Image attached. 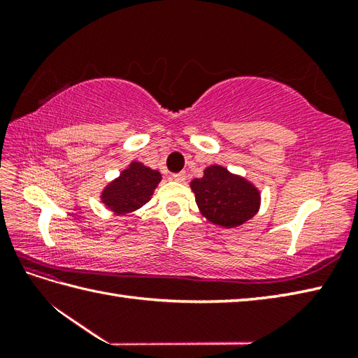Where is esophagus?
I'll return each instance as SVG.
<instances>
[{
  "instance_id": "esophagus-1",
  "label": "esophagus",
  "mask_w": 358,
  "mask_h": 358,
  "mask_svg": "<svg viewBox=\"0 0 358 358\" xmlns=\"http://www.w3.org/2000/svg\"><path fill=\"white\" fill-rule=\"evenodd\" d=\"M171 178H172L173 181H178V183H181V181H185V180H186V173H185V172L172 173V175H171Z\"/></svg>"
}]
</instances>
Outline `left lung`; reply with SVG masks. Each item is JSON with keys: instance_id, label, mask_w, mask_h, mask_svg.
<instances>
[{"instance_id": "left-lung-1", "label": "left lung", "mask_w": 358, "mask_h": 358, "mask_svg": "<svg viewBox=\"0 0 358 358\" xmlns=\"http://www.w3.org/2000/svg\"><path fill=\"white\" fill-rule=\"evenodd\" d=\"M191 189L201 214L223 227L243 224L260 208L258 189L223 166L206 167L201 178L191 181Z\"/></svg>"}]
</instances>
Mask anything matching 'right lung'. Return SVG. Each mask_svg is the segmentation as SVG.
Segmentation results:
<instances>
[{
    "mask_svg": "<svg viewBox=\"0 0 358 358\" xmlns=\"http://www.w3.org/2000/svg\"><path fill=\"white\" fill-rule=\"evenodd\" d=\"M159 181L162 173L158 171L132 162L118 178L104 187L101 201L115 214H129L150 200Z\"/></svg>",
    "mask_w": 358,
    "mask_h": 358,
    "instance_id": "right-lung-1",
    "label": "right lung"
}]
</instances>
